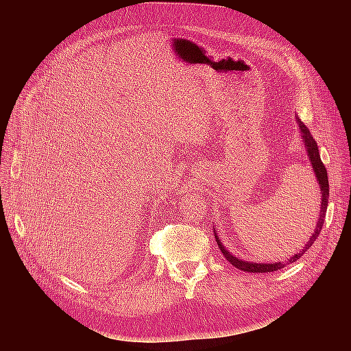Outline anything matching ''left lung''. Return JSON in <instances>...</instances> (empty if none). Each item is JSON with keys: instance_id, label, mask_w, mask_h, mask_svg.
I'll list each match as a JSON object with an SVG mask.
<instances>
[{"instance_id": "obj_1", "label": "left lung", "mask_w": 351, "mask_h": 351, "mask_svg": "<svg viewBox=\"0 0 351 351\" xmlns=\"http://www.w3.org/2000/svg\"><path fill=\"white\" fill-rule=\"evenodd\" d=\"M297 120V124H299V130L302 133V139H303V145L306 147V154L307 156H309V161H311V165H312V169H313V174L316 177V182L317 184H319V193H321V210H319V217H317V222H316V227L312 232V236L309 239V241L306 243V246L299 252L295 253L294 256H291L290 259H287L285 262H275V263H261V262H249V261H243V259H239L236 254L230 253L224 244H222L221 239L217 236V231L214 228V234H215V239H217V243H218V247L219 250L222 252V254H224L226 259L232 265V267L237 268V269H241L244 272H274V271H278V269H282L285 265H290L293 262H295L297 259H300L303 256V253L309 249L312 244L315 243V240L317 239V236H319V232L322 230V226L325 222V215H326V208H328V199H329V184H328V174H326V168L325 165L322 164L321 161V156H319V149H317V145L313 139L312 133L309 132V129L302 123V120L299 119V117H295Z\"/></svg>"}]
</instances>
